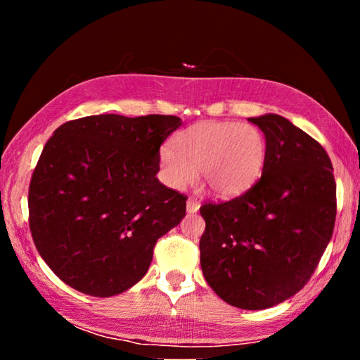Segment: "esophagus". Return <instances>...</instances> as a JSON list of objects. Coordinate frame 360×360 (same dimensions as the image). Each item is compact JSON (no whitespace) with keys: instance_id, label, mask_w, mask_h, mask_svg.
Instances as JSON below:
<instances>
[{"instance_id":"34e87169","label":"esophagus","mask_w":360,"mask_h":360,"mask_svg":"<svg viewBox=\"0 0 360 360\" xmlns=\"http://www.w3.org/2000/svg\"><path fill=\"white\" fill-rule=\"evenodd\" d=\"M186 210H187L188 214H195V212L200 210V203L195 202V200H192V198H188L187 203H186Z\"/></svg>"}]
</instances>
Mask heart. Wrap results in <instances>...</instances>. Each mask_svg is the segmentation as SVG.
Listing matches in <instances>:
<instances>
[{
    "instance_id": "b5f03b06",
    "label": "heart",
    "mask_w": 360,
    "mask_h": 360,
    "mask_svg": "<svg viewBox=\"0 0 360 360\" xmlns=\"http://www.w3.org/2000/svg\"><path fill=\"white\" fill-rule=\"evenodd\" d=\"M158 150L162 181L181 191L197 179L198 169L210 191L229 198L246 192L262 173L266 139L257 127L238 122H200Z\"/></svg>"
}]
</instances>
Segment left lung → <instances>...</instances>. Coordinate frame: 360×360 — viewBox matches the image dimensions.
<instances>
[{"mask_svg":"<svg viewBox=\"0 0 360 360\" xmlns=\"http://www.w3.org/2000/svg\"><path fill=\"white\" fill-rule=\"evenodd\" d=\"M264 131L262 178L241 197L203 205L200 265L231 307L265 309L295 295L332 238L337 184L324 148L278 114L249 117Z\"/></svg>","mask_w":360,"mask_h":360,"instance_id":"8db88e82","label":"left lung"}]
</instances>
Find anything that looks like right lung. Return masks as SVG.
Returning <instances> with one entry per match:
<instances>
[{"label": "right lung", "instance_id": "right-lung-1", "mask_svg": "<svg viewBox=\"0 0 360 360\" xmlns=\"http://www.w3.org/2000/svg\"><path fill=\"white\" fill-rule=\"evenodd\" d=\"M176 115L70 120L33 172L30 229L51 270L82 294L112 297L148 273L157 240L181 224L186 197L157 179Z\"/></svg>", "mask_w": 360, "mask_h": 360}]
</instances>
